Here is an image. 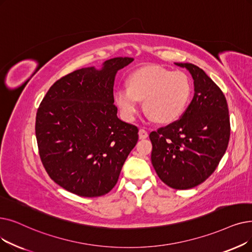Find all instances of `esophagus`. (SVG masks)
Wrapping results in <instances>:
<instances>
[{
  "label": "esophagus",
  "mask_w": 252,
  "mask_h": 252,
  "mask_svg": "<svg viewBox=\"0 0 252 252\" xmlns=\"http://www.w3.org/2000/svg\"><path fill=\"white\" fill-rule=\"evenodd\" d=\"M148 137V133L146 132L145 129L143 128H140L139 129V138L140 139H146Z\"/></svg>",
  "instance_id": "esophagus-1"
}]
</instances>
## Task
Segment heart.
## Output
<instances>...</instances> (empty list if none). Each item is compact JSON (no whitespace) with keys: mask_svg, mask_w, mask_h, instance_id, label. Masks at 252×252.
Wrapping results in <instances>:
<instances>
[{"mask_svg":"<svg viewBox=\"0 0 252 252\" xmlns=\"http://www.w3.org/2000/svg\"><path fill=\"white\" fill-rule=\"evenodd\" d=\"M127 86H120L114 94L115 104L127 122L136 118L141 106L147 117L169 124L178 119L188 106L191 82L182 71H170L159 65H147L129 75Z\"/></svg>","mask_w":252,"mask_h":252,"instance_id":"heart-1","label":"heart"}]
</instances>
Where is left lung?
I'll return each instance as SVG.
<instances>
[{
	"label": "left lung",
	"instance_id": "8db88e82",
	"mask_svg": "<svg viewBox=\"0 0 252 252\" xmlns=\"http://www.w3.org/2000/svg\"><path fill=\"white\" fill-rule=\"evenodd\" d=\"M193 79L194 94L181 118L151 132V162L159 179L189 189L215 171L228 145L231 126L225 96L198 65L175 63Z\"/></svg>",
	"mask_w": 252,
	"mask_h": 252
}]
</instances>
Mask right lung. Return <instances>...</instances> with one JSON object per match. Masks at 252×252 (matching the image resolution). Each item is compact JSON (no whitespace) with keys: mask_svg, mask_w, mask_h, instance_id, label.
Returning <instances> with one entry per match:
<instances>
[{"mask_svg":"<svg viewBox=\"0 0 252 252\" xmlns=\"http://www.w3.org/2000/svg\"><path fill=\"white\" fill-rule=\"evenodd\" d=\"M134 61L114 58L101 69L76 70L54 83L36 116L39 155L50 178L86 198L104 195L138 142L137 126L117 117L113 86Z\"/></svg>","mask_w":252,"mask_h":252,"instance_id":"1","label":"right lung"}]
</instances>
